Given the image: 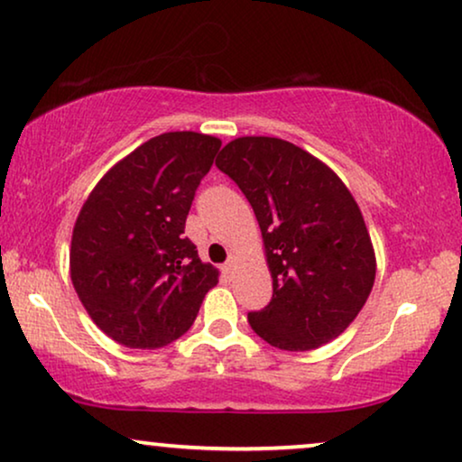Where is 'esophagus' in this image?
<instances>
[{"label": "esophagus", "mask_w": 462, "mask_h": 462, "mask_svg": "<svg viewBox=\"0 0 462 462\" xmlns=\"http://www.w3.org/2000/svg\"><path fill=\"white\" fill-rule=\"evenodd\" d=\"M231 267H233V258H231L229 263H225V267H223V269H225V271H231Z\"/></svg>", "instance_id": "obj_1"}]
</instances>
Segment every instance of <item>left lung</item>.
Returning a JSON list of instances; mask_svg holds the SVG:
<instances>
[{"instance_id": "1", "label": "left lung", "mask_w": 462, "mask_h": 462, "mask_svg": "<svg viewBox=\"0 0 462 462\" xmlns=\"http://www.w3.org/2000/svg\"><path fill=\"white\" fill-rule=\"evenodd\" d=\"M217 168L250 201L273 277L269 305L248 313L252 330L283 351L330 343L362 311L376 275L349 189L311 153L271 136L236 138Z\"/></svg>"}]
</instances>
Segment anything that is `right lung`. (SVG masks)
Returning <instances> with one entry per match:
<instances>
[{
  "instance_id": "right-lung-1",
  "label": "right lung",
  "mask_w": 462,
  "mask_h": 462,
  "mask_svg": "<svg viewBox=\"0 0 462 462\" xmlns=\"http://www.w3.org/2000/svg\"><path fill=\"white\" fill-rule=\"evenodd\" d=\"M220 141L166 132L106 172L81 208L71 280L100 330L130 349H160L198 318L218 271L185 237L187 214Z\"/></svg>"
}]
</instances>
